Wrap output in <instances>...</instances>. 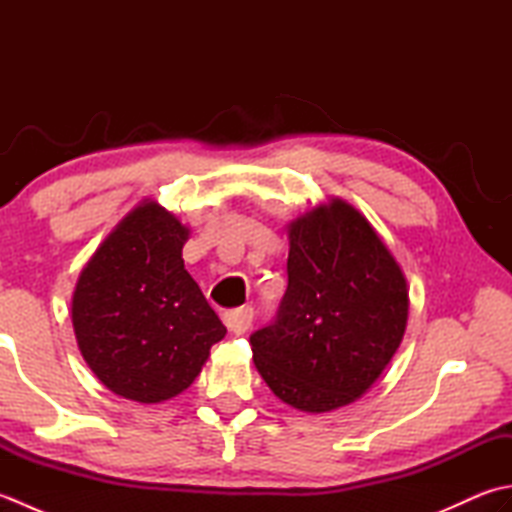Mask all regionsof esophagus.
<instances>
[{
	"label": "esophagus",
	"mask_w": 512,
	"mask_h": 512,
	"mask_svg": "<svg viewBox=\"0 0 512 512\" xmlns=\"http://www.w3.org/2000/svg\"><path fill=\"white\" fill-rule=\"evenodd\" d=\"M224 323H226V328L231 330V332L244 334L250 328V323H253V308L242 306V308L228 310L224 314Z\"/></svg>",
	"instance_id": "esophagus-1"
}]
</instances>
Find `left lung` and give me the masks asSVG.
<instances>
[{"instance_id":"left-lung-1","label":"left lung","mask_w":512,"mask_h":512,"mask_svg":"<svg viewBox=\"0 0 512 512\" xmlns=\"http://www.w3.org/2000/svg\"><path fill=\"white\" fill-rule=\"evenodd\" d=\"M288 288L275 321L250 334L253 361L290 407L323 413L372 387L407 328L394 255L352 204L334 198L288 224Z\"/></svg>"}]
</instances>
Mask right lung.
<instances>
[{"instance_id": "right-lung-1", "label": "right lung", "mask_w": 512, "mask_h": 512, "mask_svg": "<svg viewBox=\"0 0 512 512\" xmlns=\"http://www.w3.org/2000/svg\"><path fill=\"white\" fill-rule=\"evenodd\" d=\"M189 228L154 200L123 217L81 270L76 343L114 394L162 402L187 389L226 328L184 268Z\"/></svg>"}]
</instances>
